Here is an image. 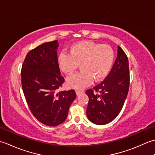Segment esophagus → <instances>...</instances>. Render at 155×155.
I'll use <instances>...</instances> for the list:
<instances>
[{
    "label": "esophagus",
    "instance_id": "obj_1",
    "mask_svg": "<svg viewBox=\"0 0 155 155\" xmlns=\"http://www.w3.org/2000/svg\"><path fill=\"white\" fill-rule=\"evenodd\" d=\"M75 92H76V94L78 96H79L80 95V94H82L84 92V91H80V90H76V91H75Z\"/></svg>",
    "mask_w": 155,
    "mask_h": 155
}]
</instances>
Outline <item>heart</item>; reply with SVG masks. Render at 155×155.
<instances>
[{"mask_svg":"<svg viewBox=\"0 0 155 155\" xmlns=\"http://www.w3.org/2000/svg\"><path fill=\"white\" fill-rule=\"evenodd\" d=\"M114 53L108 45L84 41L74 43L68 53H61L58 58L60 70L71 75L80 65L81 71L71 75L67 80L71 88L82 90L92 83L105 78L111 69Z\"/></svg>","mask_w":155,"mask_h":155,"instance_id":"b5f03b06","label":"heart"}]
</instances>
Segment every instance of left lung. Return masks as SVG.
Returning a JSON list of instances; mask_svg holds the SVG:
<instances>
[{"instance_id":"1","label":"left lung","mask_w":155,"mask_h":155,"mask_svg":"<svg viewBox=\"0 0 155 155\" xmlns=\"http://www.w3.org/2000/svg\"><path fill=\"white\" fill-rule=\"evenodd\" d=\"M130 85L128 59L120 47L109 74L92 89L86 90L89 97L87 116L97 125H104L114 120L124 106Z\"/></svg>"}]
</instances>
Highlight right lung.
<instances>
[{
	"instance_id": "obj_1",
	"label": "right lung",
	"mask_w": 155,
	"mask_h": 155,
	"mask_svg": "<svg viewBox=\"0 0 155 155\" xmlns=\"http://www.w3.org/2000/svg\"><path fill=\"white\" fill-rule=\"evenodd\" d=\"M58 40L47 42L27 53L21 68V84L31 113L49 126L67 118L69 108L76 97L74 90H58L65 81L58 64Z\"/></svg>"
}]
</instances>
